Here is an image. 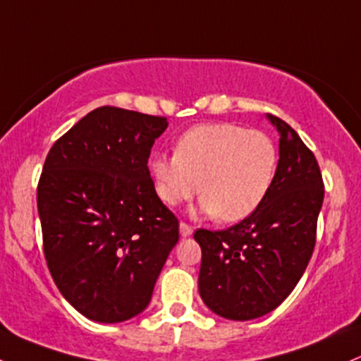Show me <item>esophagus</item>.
Returning <instances> with one entry per match:
<instances>
[{
    "instance_id": "obj_1",
    "label": "esophagus",
    "mask_w": 361,
    "mask_h": 361,
    "mask_svg": "<svg viewBox=\"0 0 361 361\" xmlns=\"http://www.w3.org/2000/svg\"><path fill=\"white\" fill-rule=\"evenodd\" d=\"M192 233H193L192 226H188L187 223H180V235L183 236V238H188V236H192Z\"/></svg>"
}]
</instances>
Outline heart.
Here are the masks:
<instances>
[{"label": "heart", "mask_w": 361, "mask_h": 361, "mask_svg": "<svg viewBox=\"0 0 361 361\" xmlns=\"http://www.w3.org/2000/svg\"><path fill=\"white\" fill-rule=\"evenodd\" d=\"M276 166V147L265 133L212 123L185 132L176 154H156L149 168L157 197L166 205H180L200 190L202 214L235 223L260 207Z\"/></svg>", "instance_id": "obj_1"}]
</instances>
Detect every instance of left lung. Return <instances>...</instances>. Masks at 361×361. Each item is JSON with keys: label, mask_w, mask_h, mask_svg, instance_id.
Wrapping results in <instances>:
<instances>
[{"label": "left lung", "mask_w": 361, "mask_h": 361, "mask_svg": "<svg viewBox=\"0 0 361 361\" xmlns=\"http://www.w3.org/2000/svg\"><path fill=\"white\" fill-rule=\"evenodd\" d=\"M279 133V161L260 207L223 229H197L199 293L214 314L259 319L279 307L303 276L315 247L324 183L312 150L286 121L267 114Z\"/></svg>", "instance_id": "8db88e82"}]
</instances>
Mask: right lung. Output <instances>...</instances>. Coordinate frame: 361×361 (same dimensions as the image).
Instances as JSON below:
<instances>
[{
	"instance_id": "add662e5",
	"label": "right lung",
	"mask_w": 361,
	"mask_h": 361,
	"mask_svg": "<svg viewBox=\"0 0 361 361\" xmlns=\"http://www.w3.org/2000/svg\"><path fill=\"white\" fill-rule=\"evenodd\" d=\"M166 128V118L102 106L46 157L37 211L47 267L66 302L94 322L142 314L180 238L147 168Z\"/></svg>"
}]
</instances>
